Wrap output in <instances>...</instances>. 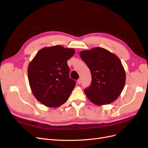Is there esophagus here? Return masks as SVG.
<instances>
[{
	"label": "esophagus",
	"mask_w": 148,
	"mask_h": 148,
	"mask_svg": "<svg viewBox=\"0 0 148 148\" xmlns=\"http://www.w3.org/2000/svg\"><path fill=\"white\" fill-rule=\"evenodd\" d=\"M77 83H78V84H81V83H82V79H81V78H79V79L77 80Z\"/></svg>",
	"instance_id": "esophagus-1"
}]
</instances>
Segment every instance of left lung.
<instances>
[{"mask_svg": "<svg viewBox=\"0 0 148 148\" xmlns=\"http://www.w3.org/2000/svg\"><path fill=\"white\" fill-rule=\"evenodd\" d=\"M79 56L91 73V84L84 89L89 100L97 106H102L117 99L126 80V73L119 58L99 47L82 51Z\"/></svg>", "mask_w": 148, "mask_h": 148, "instance_id": "left-lung-1", "label": "left lung"}]
</instances>
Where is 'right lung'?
Returning a JSON list of instances; mask_svg holds the SVG:
<instances>
[{
    "label": "right lung",
    "mask_w": 148,
    "mask_h": 148,
    "mask_svg": "<svg viewBox=\"0 0 148 148\" xmlns=\"http://www.w3.org/2000/svg\"><path fill=\"white\" fill-rule=\"evenodd\" d=\"M75 52V49L60 45L45 47L30 62L29 86L36 99L43 105L57 107L69 99L76 83L69 77L67 60Z\"/></svg>",
    "instance_id": "right-lung-1"
}]
</instances>
